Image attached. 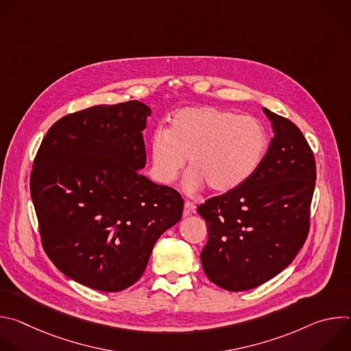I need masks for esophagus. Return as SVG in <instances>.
Here are the masks:
<instances>
[{"label": "esophagus", "mask_w": 351, "mask_h": 351, "mask_svg": "<svg viewBox=\"0 0 351 351\" xmlns=\"http://www.w3.org/2000/svg\"><path fill=\"white\" fill-rule=\"evenodd\" d=\"M194 210H195V206L191 202H186L184 207H183V217L190 215L191 213H194Z\"/></svg>", "instance_id": "esophagus-1"}]
</instances>
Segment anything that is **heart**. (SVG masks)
I'll use <instances>...</instances> for the list:
<instances>
[{
	"label": "heart",
	"instance_id": "1",
	"mask_svg": "<svg viewBox=\"0 0 351 351\" xmlns=\"http://www.w3.org/2000/svg\"><path fill=\"white\" fill-rule=\"evenodd\" d=\"M265 149L267 133L257 119L217 107H186L173 112L168 130L153 134V173L168 184L187 158L189 191L208 184L226 193L254 175Z\"/></svg>",
	"mask_w": 351,
	"mask_h": 351
}]
</instances>
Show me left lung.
Wrapping results in <instances>:
<instances>
[{
	"label": "left lung",
	"instance_id": "8db88e82",
	"mask_svg": "<svg viewBox=\"0 0 351 351\" xmlns=\"http://www.w3.org/2000/svg\"><path fill=\"white\" fill-rule=\"evenodd\" d=\"M275 136L254 175L197 207L207 223V278L229 291L254 289L282 272L303 247L315 187L311 148L291 121L264 108Z\"/></svg>",
	"mask_w": 351,
	"mask_h": 351
}]
</instances>
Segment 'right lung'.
<instances>
[{"instance_id": "obj_1", "label": "right lung", "mask_w": 351, "mask_h": 351, "mask_svg": "<svg viewBox=\"0 0 351 351\" xmlns=\"http://www.w3.org/2000/svg\"><path fill=\"white\" fill-rule=\"evenodd\" d=\"M149 115L140 101L69 114L49 128L36 154L30 194L44 252L90 289L136 283L156 241L182 218V195L138 172Z\"/></svg>"}]
</instances>
